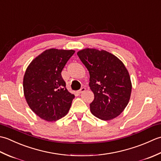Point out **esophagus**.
Instances as JSON below:
<instances>
[{"label":"esophagus","mask_w":161,"mask_h":161,"mask_svg":"<svg viewBox=\"0 0 161 161\" xmlns=\"http://www.w3.org/2000/svg\"><path fill=\"white\" fill-rule=\"evenodd\" d=\"M85 91H86V88L82 87V88H81V89L80 91H79V93H83V92H84Z\"/></svg>","instance_id":"1"}]
</instances>
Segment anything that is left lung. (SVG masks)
<instances>
[{
	"label": "left lung",
	"mask_w": 161,
	"mask_h": 161,
	"mask_svg": "<svg viewBox=\"0 0 161 161\" xmlns=\"http://www.w3.org/2000/svg\"><path fill=\"white\" fill-rule=\"evenodd\" d=\"M77 55L90 74L89 86L94 93L92 114L102 120L118 117L129 103L132 88L124 64L103 50L85 48Z\"/></svg>",
	"instance_id": "8db88e82"
}]
</instances>
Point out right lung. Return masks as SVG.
Instances as JSON below:
<instances>
[{
	"mask_svg": "<svg viewBox=\"0 0 161 161\" xmlns=\"http://www.w3.org/2000/svg\"><path fill=\"white\" fill-rule=\"evenodd\" d=\"M74 53L73 50H46L25 70L23 85L26 102L44 120H58L70 108L75 95L67 90L61 73Z\"/></svg>",
	"mask_w": 161,
	"mask_h": 161,
	"instance_id": "right-lung-1",
	"label": "right lung"
}]
</instances>
